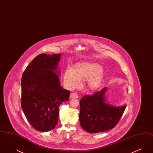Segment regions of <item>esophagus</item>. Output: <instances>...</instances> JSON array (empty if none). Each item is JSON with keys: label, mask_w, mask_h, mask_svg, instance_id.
<instances>
[{"label": "esophagus", "mask_w": 153, "mask_h": 153, "mask_svg": "<svg viewBox=\"0 0 153 153\" xmlns=\"http://www.w3.org/2000/svg\"><path fill=\"white\" fill-rule=\"evenodd\" d=\"M79 97V95H77L76 93H72L70 95V99H72V98H78Z\"/></svg>", "instance_id": "34e87169"}]
</instances>
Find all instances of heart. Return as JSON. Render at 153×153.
I'll return each instance as SVG.
<instances>
[{
	"instance_id": "obj_1",
	"label": "heart",
	"mask_w": 153,
	"mask_h": 153,
	"mask_svg": "<svg viewBox=\"0 0 153 153\" xmlns=\"http://www.w3.org/2000/svg\"><path fill=\"white\" fill-rule=\"evenodd\" d=\"M104 77V71L99 64L94 62H80L74 68L66 69L64 82L66 87L72 89L78 87L83 78H87L88 86L95 89L102 84Z\"/></svg>"
}]
</instances>
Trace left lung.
<instances>
[{"label":"left lung","instance_id":"1","mask_svg":"<svg viewBox=\"0 0 153 153\" xmlns=\"http://www.w3.org/2000/svg\"><path fill=\"white\" fill-rule=\"evenodd\" d=\"M104 87L94 95H85L80 100V126L85 131L98 133L115 127L123 114L126 105L114 106L107 102Z\"/></svg>","mask_w":153,"mask_h":153}]
</instances>
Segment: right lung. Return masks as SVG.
<instances>
[{
    "label": "right lung",
    "instance_id": "add662e5",
    "mask_svg": "<svg viewBox=\"0 0 153 153\" xmlns=\"http://www.w3.org/2000/svg\"><path fill=\"white\" fill-rule=\"evenodd\" d=\"M60 57L59 53L41 54L22 74V110L30 124L38 131L54 129L58 123L60 104L69 100L70 91L63 89L58 76H60Z\"/></svg>",
    "mask_w": 153,
    "mask_h": 153
}]
</instances>
